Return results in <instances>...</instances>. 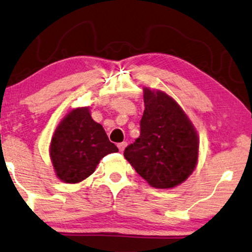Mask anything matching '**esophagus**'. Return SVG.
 <instances>
[{
  "label": "esophagus",
  "instance_id": "1",
  "mask_svg": "<svg viewBox=\"0 0 252 252\" xmlns=\"http://www.w3.org/2000/svg\"><path fill=\"white\" fill-rule=\"evenodd\" d=\"M118 148H119V152H123L124 150H125V147L127 146V143L126 142H123V143H119L118 144Z\"/></svg>",
  "mask_w": 252,
  "mask_h": 252
}]
</instances>
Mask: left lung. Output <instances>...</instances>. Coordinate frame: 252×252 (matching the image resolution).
<instances>
[{
  "label": "left lung",
  "mask_w": 252,
  "mask_h": 252,
  "mask_svg": "<svg viewBox=\"0 0 252 252\" xmlns=\"http://www.w3.org/2000/svg\"><path fill=\"white\" fill-rule=\"evenodd\" d=\"M141 135L124 156L151 187L171 189L194 171L199 137L180 105L160 90L144 88Z\"/></svg>",
  "instance_id": "8db88e82"
}]
</instances>
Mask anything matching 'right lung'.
I'll use <instances>...</instances> for the list:
<instances>
[{"mask_svg": "<svg viewBox=\"0 0 252 252\" xmlns=\"http://www.w3.org/2000/svg\"><path fill=\"white\" fill-rule=\"evenodd\" d=\"M116 152L117 146L92 118L88 107L70 111L58 125L50 144L53 168L65 183L87 179L104 156Z\"/></svg>", "mask_w": 252, "mask_h": 252, "instance_id": "obj_1", "label": "right lung"}]
</instances>
